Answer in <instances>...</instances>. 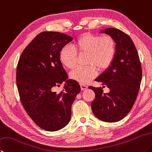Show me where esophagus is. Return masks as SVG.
I'll use <instances>...</instances> for the list:
<instances>
[{"label":"esophagus","instance_id":"1","mask_svg":"<svg viewBox=\"0 0 152 152\" xmlns=\"http://www.w3.org/2000/svg\"><path fill=\"white\" fill-rule=\"evenodd\" d=\"M80 88H81V90H86L87 88H88V86L85 85V84H80Z\"/></svg>","mask_w":152,"mask_h":152}]
</instances>
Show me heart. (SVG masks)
Wrapping results in <instances>:
<instances>
[{"mask_svg":"<svg viewBox=\"0 0 152 152\" xmlns=\"http://www.w3.org/2000/svg\"><path fill=\"white\" fill-rule=\"evenodd\" d=\"M77 52L88 53L85 66H77L71 71L70 78L82 84H86L98 75V69L104 70L114 62L116 54V44L111 37L85 34L72 46L66 45L60 50L59 59L68 68H73L77 62Z\"/></svg>","mask_w":152,"mask_h":152,"instance_id":"heart-1","label":"heart"}]
</instances>
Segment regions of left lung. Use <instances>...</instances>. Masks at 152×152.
I'll list each match as a JSON object with an SVG mask.
<instances>
[{
	"instance_id": "obj_1",
	"label": "left lung",
	"mask_w": 152,
	"mask_h": 152,
	"mask_svg": "<svg viewBox=\"0 0 152 152\" xmlns=\"http://www.w3.org/2000/svg\"><path fill=\"white\" fill-rule=\"evenodd\" d=\"M116 43V54L110 68L96 79L110 89L89 86L95 93L92 110L95 116L103 122H117L126 116L133 107L142 80L141 62L134 43L122 30L107 28L104 32Z\"/></svg>"
}]
</instances>
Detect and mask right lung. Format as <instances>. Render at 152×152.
I'll use <instances>...</instances> for the list:
<instances>
[{
    "label": "right lung",
    "mask_w": 152,
    "mask_h": 152,
    "mask_svg": "<svg viewBox=\"0 0 152 152\" xmlns=\"http://www.w3.org/2000/svg\"><path fill=\"white\" fill-rule=\"evenodd\" d=\"M73 38L58 32L38 34L24 50L16 66V86L24 110L37 125L55 132L70 120L72 104L80 87L68 75L59 59L60 50ZM63 81L64 89L55 91Z\"/></svg>",
    "instance_id": "add662e5"
}]
</instances>
